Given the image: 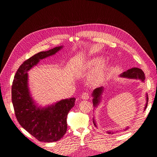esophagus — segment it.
<instances>
[{
    "label": "esophagus",
    "mask_w": 157,
    "mask_h": 157,
    "mask_svg": "<svg viewBox=\"0 0 157 157\" xmlns=\"http://www.w3.org/2000/svg\"><path fill=\"white\" fill-rule=\"evenodd\" d=\"M80 98H81L82 99H88L89 98V94L88 92H84L82 94Z\"/></svg>",
    "instance_id": "obj_1"
}]
</instances>
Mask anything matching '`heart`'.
Masks as SVG:
<instances>
[{
  "label": "heart",
  "mask_w": 157,
  "mask_h": 157,
  "mask_svg": "<svg viewBox=\"0 0 157 157\" xmlns=\"http://www.w3.org/2000/svg\"><path fill=\"white\" fill-rule=\"evenodd\" d=\"M102 63L103 59L101 58H95L88 61L85 65V67L88 69L98 68L93 71L88 78V82L92 86H98L105 80L107 67L104 65L100 67Z\"/></svg>",
  "instance_id": "1"
}]
</instances>
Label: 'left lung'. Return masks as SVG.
<instances>
[{
    "mask_svg": "<svg viewBox=\"0 0 157 157\" xmlns=\"http://www.w3.org/2000/svg\"><path fill=\"white\" fill-rule=\"evenodd\" d=\"M121 77H124V78H133V79H140L142 82H144L145 80V74L144 73V71H142L141 69L137 68V67H133L132 69H130L127 70L125 72L122 73L121 75ZM103 87H99L95 89L93 92L92 96L93 97V105L94 107H97L98 105L99 104L101 101V94L103 92ZM147 103L145 107V109H146L147 106V102H148V96L147 95ZM93 123L95 125V126L97 127L96 124V121H95L94 118H93ZM128 129V127H127L124 130H126ZM108 134H113L114 132H107Z\"/></svg>",
    "mask_w": 157,
    "mask_h": 157,
    "instance_id": "left-lung-1",
    "label": "left lung"
}]
</instances>
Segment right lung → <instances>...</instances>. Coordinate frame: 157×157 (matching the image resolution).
I'll list each match as a JSON object with an SVG mask.
<instances>
[{"label":"right lung","mask_w":157,"mask_h":157,"mask_svg":"<svg viewBox=\"0 0 157 157\" xmlns=\"http://www.w3.org/2000/svg\"><path fill=\"white\" fill-rule=\"evenodd\" d=\"M58 46L40 52L25 61L14 76L12 86V101L17 120L24 129L42 142L59 140L67 132V117L75 105V98L62 99L48 107L35 104L28 87V74L40 59L55 54L62 48Z\"/></svg>","instance_id":"add662e5"}]
</instances>
